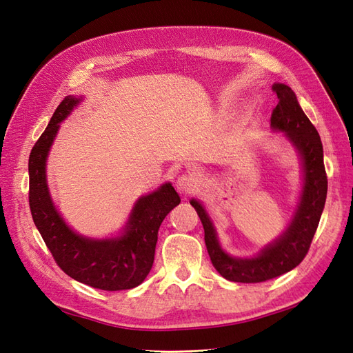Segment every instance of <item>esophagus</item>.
<instances>
[{
	"label": "esophagus",
	"instance_id": "esophagus-1",
	"mask_svg": "<svg viewBox=\"0 0 353 353\" xmlns=\"http://www.w3.org/2000/svg\"><path fill=\"white\" fill-rule=\"evenodd\" d=\"M199 187V179L194 174H183L176 179V188L181 191V193L190 194Z\"/></svg>",
	"mask_w": 353,
	"mask_h": 353
}]
</instances>
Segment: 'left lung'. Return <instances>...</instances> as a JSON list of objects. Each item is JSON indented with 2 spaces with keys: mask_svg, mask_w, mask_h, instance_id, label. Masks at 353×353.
<instances>
[{
  "mask_svg": "<svg viewBox=\"0 0 353 353\" xmlns=\"http://www.w3.org/2000/svg\"><path fill=\"white\" fill-rule=\"evenodd\" d=\"M272 91L279 97V104L272 110L271 126L274 130L285 132L303 160L305 185L290 227L256 258H231L221 249L206 210L199 201H190L205 228V243L213 266L223 279L234 283L268 281L296 268L311 248L325 205L327 174L321 138L301 109L290 87L275 83L272 85Z\"/></svg>",
  "mask_w": 353,
  "mask_h": 353,
  "instance_id": "left-lung-1",
  "label": "left lung"
}]
</instances>
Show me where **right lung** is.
Returning a JSON list of instances; mask_svg holds the SVG:
<instances>
[{"instance_id": "add662e5", "label": "right lung", "mask_w": 353, "mask_h": 353, "mask_svg": "<svg viewBox=\"0 0 353 353\" xmlns=\"http://www.w3.org/2000/svg\"><path fill=\"white\" fill-rule=\"evenodd\" d=\"M81 100L63 99L29 154V208L42 240L52 258L73 280L105 292L128 290L140 285L154 261L157 231L168 213L179 205V196L170 184L138 199L125 232L112 240H90L74 234L52 205L46 160L59 123Z\"/></svg>"}]
</instances>
